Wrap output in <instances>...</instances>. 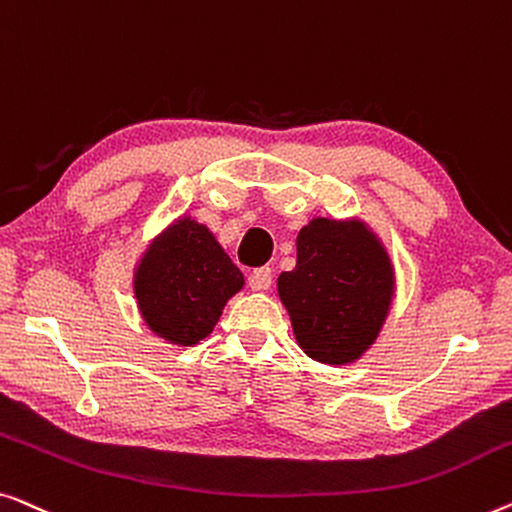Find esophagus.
I'll return each mask as SVG.
<instances>
[{"label": "esophagus", "mask_w": 512, "mask_h": 512, "mask_svg": "<svg viewBox=\"0 0 512 512\" xmlns=\"http://www.w3.org/2000/svg\"><path fill=\"white\" fill-rule=\"evenodd\" d=\"M271 283H273V271L269 269V266L255 269L253 276H250V287H253V290L264 292V290H269Z\"/></svg>", "instance_id": "1"}]
</instances>
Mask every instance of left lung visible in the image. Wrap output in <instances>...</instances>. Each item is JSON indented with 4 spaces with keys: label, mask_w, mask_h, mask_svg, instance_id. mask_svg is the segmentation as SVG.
<instances>
[{
    "label": "left lung",
    "mask_w": 512,
    "mask_h": 512,
    "mask_svg": "<svg viewBox=\"0 0 512 512\" xmlns=\"http://www.w3.org/2000/svg\"><path fill=\"white\" fill-rule=\"evenodd\" d=\"M278 297L308 357L350 364L385 325L394 266L362 220L313 218L297 236V266L278 276Z\"/></svg>",
    "instance_id": "left-lung-1"
}]
</instances>
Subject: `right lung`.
<instances>
[{
    "instance_id": "right-lung-1",
    "label": "right lung",
    "mask_w": 512,
    "mask_h": 512,
    "mask_svg": "<svg viewBox=\"0 0 512 512\" xmlns=\"http://www.w3.org/2000/svg\"><path fill=\"white\" fill-rule=\"evenodd\" d=\"M243 283V273L208 227L190 215L157 234L134 269L143 322L155 336L183 348L211 334Z\"/></svg>"
}]
</instances>
